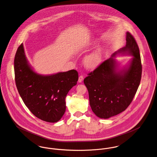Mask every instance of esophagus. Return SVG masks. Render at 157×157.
Listing matches in <instances>:
<instances>
[{
  "label": "esophagus",
  "mask_w": 157,
  "mask_h": 157,
  "mask_svg": "<svg viewBox=\"0 0 157 157\" xmlns=\"http://www.w3.org/2000/svg\"><path fill=\"white\" fill-rule=\"evenodd\" d=\"M83 80H84V76H83L82 75H80V76H79L78 82H79V83H81V82H82L83 81Z\"/></svg>",
  "instance_id": "obj_1"
}]
</instances>
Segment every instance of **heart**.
<instances>
[{
  "mask_svg": "<svg viewBox=\"0 0 157 157\" xmlns=\"http://www.w3.org/2000/svg\"><path fill=\"white\" fill-rule=\"evenodd\" d=\"M103 51L101 48H97L85 57V65L89 69H94L102 61Z\"/></svg>",
  "mask_w": 157,
  "mask_h": 157,
  "instance_id": "heart-1",
  "label": "heart"
}]
</instances>
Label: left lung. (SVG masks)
I'll return each instance as SVG.
<instances>
[{"mask_svg":"<svg viewBox=\"0 0 157 157\" xmlns=\"http://www.w3.org/2000/svg\"><path fill=\"white\" fill-rule=\"evenodd\" d=\"M126 45L115 52L84 80L90 105L100 118L108 119L124 111L130 105L140 84L142 64L138 45L126 33ZM117 55L132 56L122 68L114 59Z\"/></svg>","mask_w":157,"mask_h":157,"instance_id":"obj_1","label":"left lung"}]
</instances>
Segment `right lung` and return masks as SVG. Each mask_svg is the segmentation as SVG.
<instances>
[{
	"instance_id": "1",
	"label": "right lung",
	"mask_w": 157,
	"mask_h": 157,
	"mask_svg": "<svg viewBox=\"0 0 157 157\" xmlns=\"http://www.w3.org/2000/svg\"><path fill=\"white\" fill-rule=\"evenodd\" d=\"M14 72L18 91L30 112L46 122L60 120L66 111V96L77 84V71L39 74L29 63L21 44L15 56Z\"/></svg>"
}]
</instances>
